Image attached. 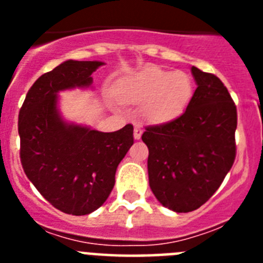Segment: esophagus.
I'll return each instance as SVG.
<instances>
[{"label":"esophagus","mask_w":263,"mask_h":263,"mask_svg":"<svg viewBox=\"0 0 263 263\" xmlns=\"http://www.w3.org/2000/svg\"><path fill=\"white\" fill-rule=\"evenodd\" d=\"M142 133H143V127L141 126V125H136V126H134V138L139 139L141 138V136H142Z\"/></svg>","instance_id":"esophagus-1"}]
</instances>
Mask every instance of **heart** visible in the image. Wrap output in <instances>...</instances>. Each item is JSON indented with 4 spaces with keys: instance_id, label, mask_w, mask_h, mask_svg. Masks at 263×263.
I'll use <instances>...</instances> for the list:
<instances>
[{
    "instance_id": "obj_1",
    "label": "heart",
    "mask_w": 263,
    "mask_h": 263,
    "mask_svg": "<svg viewBox=\"0 0 263 263\" xmlns=\"http://www.w3.org/2000/svg\"><path fill=\"white\" fill-rule=\"evenodd\" d=\"M118 96L125 103H143L146 120L166 122L178 117L188 105L192 80L183 71L147 68L121 81Z\"/></svg>"
}]
</instances>
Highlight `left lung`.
Masks as SVG:
<instances>
[{
    "mask_svg": "<svg viewBox=\"0 0 263 263\" xmlns=\"http://www.w3.org/2000/svg\"><path fill=\"white\" fill-rule=\"evenodd\" d=\"M192 75L197 88L184 113L142 134L153 194L179 213L210 200L236 159V104L216 75L196 67Z\"/></svg>",
    "mask_w": 263,
    "mask_h": 263,
    "instance_id": "8db88e82",
    "label": "left lung"
}]
</instances>
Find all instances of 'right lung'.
<instances>
[{"instance_id": "1", "label": "right lung", "mask_w": 263, "mask_h": 263, "mask_svg": "<svg viewBox=\"0 0 263 263\" xmlns=\"http://www.w3.org/2000/svg\"><path fill=\"white\" fill-rule=\"evenodd\" d=\"M103 64L67 60L43 73L18 117L23 171L48 203L68 215H88L105 203L118 163L134 142L132 124L103 133L66 124L58 113V92L90 85Z\"/></svg>"}]
</instances>
